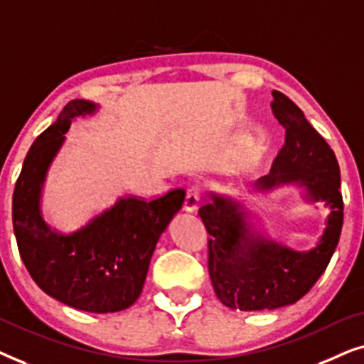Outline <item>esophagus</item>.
<instances>
[{
    "instance_id": "obj_1",
    "label": "esophagus",
    "mask_w": 364,
    "mask_h": 364,
    "mask_svg": "<svg viewBox=\"0 0 364 364\" xmlns=\"http://www.w3.org/2000/svg\"><path fill=\"white\" fill-rule=\"evenodd\" d=\"M200 202H202L200 191H198V188H196V187L188 188L186 200H183V210L188 212V213H196L198 210V207H200Z\"/></svg>"
}]
</instances>
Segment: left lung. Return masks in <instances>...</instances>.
<instances>
[{
	"label": "left lung",
	"mask_w": 364,
	"mask_h": 364,
	"mask_svg": "<svg viewBox=\"0 0 364 364\" xmlns=\"http://www.w3.org/2000/svg\"><path fill=\"white\" fill-rule=\"evenodd\" d=\"M272 111L285 129L268 176L253 183L252 196H270L285 186L301 191L305 202L330 208L326 227L310 250L280 243L260 227L255 213L225 193L212 192L200 208L208 235V275L218 300L232 310H275L293 305L326 270L340 240L343 197L335 152L305 114L285 94L273 91Z\"/></svg>",
	"instance_id": "left-lung-1"
}]
</instances>
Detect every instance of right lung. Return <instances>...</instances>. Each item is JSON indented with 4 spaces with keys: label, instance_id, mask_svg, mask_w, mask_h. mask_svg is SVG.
I'll return each mask as SVG.
<instances>
[{
    "label": "right lung",
    "instance_id": "right-lung-1",
    "mask_svg": "<svg viewBox=\"0 0 364 364\" xmlns=\"http://www.w3.org/2000/svg\"><path fill=\"white\" fill-rule=\"evenodd\" d=\"M99 104L71 101L29 149L13 193V230L29 275L54 300L89 313L126 310L141 296L159 238L182 208L186 192L156 200L119 197L73 232L44 220L48 172L77 117L94 116Z\"/></svg>",
    "mask_w": 364,
    "mask_h": 364
}]
</instances>
